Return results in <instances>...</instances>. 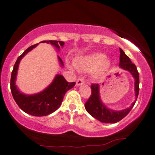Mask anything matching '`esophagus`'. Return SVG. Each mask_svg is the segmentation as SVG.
Masks as SVG:
<instances>
[{
  "mask_svg": "<svg viewBox=\"0 0 155 155\" xmlns=\"http://www.w3.org/2000/svg\"><path fill=\"white\" fill-rule=\"evenodd\" d=\"M84 83V80L82 79V78H79V79H78L77 81H76V86H80Z\"/></svg>",
  "mask_w": 155,
  "mask_h": 155,
  "instance_id": "1",
  "label": "esophagus"
}]
</instances>
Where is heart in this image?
<instances>
[{"label": "heart", "mask_w": 155, "mask_h": 155, "mask_svg": "<svg viewBox=\"0 0 155 155\" xmlns=\"http://www.w3.org/2000/svg\"><path fill=\"white\" fill-rule=\"evenodd\" d=\"M74 65L78 69L84 71H91L96 69L95 74L99 75L108 68L109 62L106 59V56L104 54L94 53L77 59Z\"/></svg>", "instance_id": "b5f03b06"}]
</instances>
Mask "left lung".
<instances>
[{
    "label": "left lung",
    "mask_w": 155,
    "mask_h": 155,
    "mask_svg": "<svg viewBox=\"0 0 155 155\" xmlns=\"http://www.w3.org/2000/svg\"><path fill=\"white\" fill-rule=\"evenodd\" d=\"M120 51V56H119V66L123 69L130 71L134 76L135 82V94H136V100L132 103L130 108H127L120 111H115L109 109L105 107L101 101L99 97V84H92L91 86V94L89 99L85 103V109L89 114L95 119L103 123H116L121 120L123 118L130 113L134 107L137 99L138 97L139 91H140V76L135 64L131 61L130 58L124 54L121 48Z\"/></svg>",
    "instance_id": "obj_1"
}]
</instances>
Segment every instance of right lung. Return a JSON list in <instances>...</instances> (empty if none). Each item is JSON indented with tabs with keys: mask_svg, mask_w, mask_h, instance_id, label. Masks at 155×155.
Here are the masks:
<instances>
[{
	"mask_svg": "<svg viewBox=\"0 0 155 155\" xmlns=\"http://www.w3.org/2000/svg\"><path fill=\"white\" fill-rule=\"evenodd\" d=\"M42 43H47L54 45L59 49L60 46H63L64 41H44ZM38 44L28 47L15 61L11 77V90L14 100L24 112L36 117H43L50 114L59 108L63 101L66 92L76 84V82H68L61 75H56L54 81L46 89L34 95H25L21 93L15 85L17 70L20 61L25 54L35 48ZM61 64L64 65L61 58L58 57Z\"/></svg>",
	"mask_w": 155,
	"mask_h": 155,
	"instance_id": "add662e5",
	"label": "right lung"
}]
</instances>
